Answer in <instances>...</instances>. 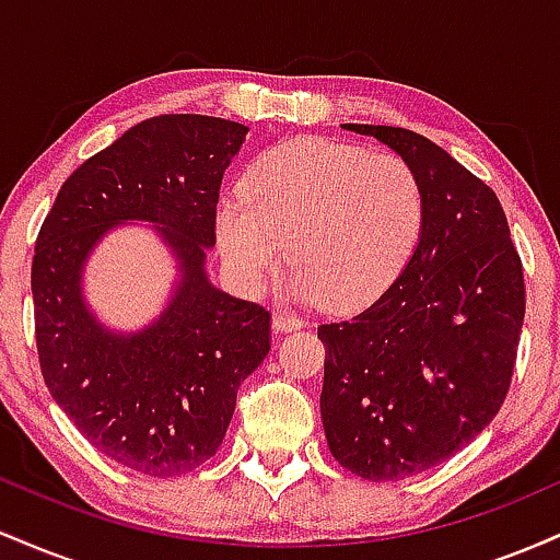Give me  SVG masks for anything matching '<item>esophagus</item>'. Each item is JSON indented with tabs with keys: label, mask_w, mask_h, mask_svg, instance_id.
<instances>
[{
	"label": "esophagus",
	"mask_w": 560,
	"mask_h": 560,
	"mask_svg": "<svg viewBox=\"0 0 560 560\" xmlns=\"http://www.w3.org/2000/svg\"><path fill=\"white\" fill-rule=\"evenodd\" d=\"M300 326H305V320H302L300 316H294V313H289V311L273 313V329L276 331H294V329H300Z\"/></svg>",
	"instance_id": "esophagus-1"
}]
</instances>
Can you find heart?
Returning <instances> with one entry per match:
<instances>
[{
    "label": "heart",
    "mask_w": 560,
    "mask_h": 560,
    "mask_svg": "<svg viewBox=\"0 0 560 560\" xmlns=\"http://www.w3.org/2000/svg\"><path fill=\"white\" fill-rule=\"evenodd\" d=\"M427 199L408 160L331 139L276 147L218 210L231 273L258 287L287 255L294 289L352 311L387 289L421 240Z\"/></svg>",
    "instance_id": "1"
}]
</instances>
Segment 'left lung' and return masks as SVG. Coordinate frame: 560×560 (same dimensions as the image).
<instances>
[{"label": "left lung", "mask_w": 560, "mask_h": 560, "mask_svg": "<svg viewBox=\"0 0 560 560\" xmlns=\"http://www.w3.org/2000/svg\"><path fill=\"white\" fill-rule=\"evenodd\" d=\"M419 176L427 213L408 266L358 316L320 324V419L334 458L371 481L427 471L498 416L522 339L524 268L500 199L421 133L347 124Z\"/></svg>", "instance_id": "obj_1"}]
</instances>
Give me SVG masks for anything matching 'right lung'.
<instances>
[{"label": "right lung", "instance_id": "1", "mask_svg": "<svg viewBox=\"0 0 560 560\" xmlns=\"http://www.w3.org/2000/svg\"><path fill=\"white\" fill-rule=\"evenodd\" d=\"M247 126L210 115H158L128 128L68 176L31 262L36 350L55 402L107 458L176 477L215 455L236 389L271 350V313L221 292L205 273L218 191ZM159 223L179 280L155 325L118 338L80 298L88 253L110 225Z\"/></svg>", "mask_w": 560, "mask_h": 560}]
</instances>
